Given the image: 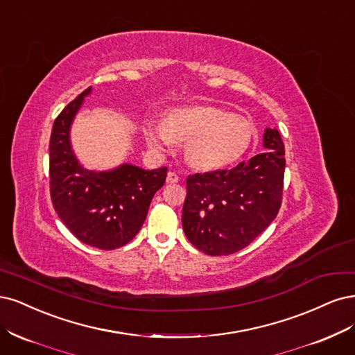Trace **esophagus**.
Wrapping results in <instances>:
<instances>
[{
    "mask_svg": "<svg viewBox=\"0 0 355 355\" xmlns=\"http://www.w3.org/2000/svg\"><path fill=\"white\" fill-rule=\"evenodd\" d=\"M178 181H180V177L175 173H173V171H171V173H168L166 182H169V184H174V182H178Z\"/></svg>",
    "mask_w": 355,
    "mask_h": 355,
    "instance_id": "esophagus-1",
    "label": "esophagus"
}]
</instances>
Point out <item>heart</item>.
Instances as JSON below:
<instances>
[{"label": "heart", "instance_id": "obj_1", "mask_svg": "<svg viewBox=\"0 0 355 355\" xmlns=\"http://www.w3.org/2000/svg\"><path fill=\"white\" fill-rule=\"evenodd\" d=\"M148 147L168 152L175 143L186 144V161L200 171H215L242 157L254 140V123L246 116L214 106L169 110L164 122L146 121Z\"/></svg>", "mask_w": 355, "mask_h": 355}]
</instances>
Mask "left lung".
<instances>
[{
    "instance_id": "8db88e82",
    "label": "left lung",
    "mask_w": 355,
    "mask_h": 355,
    "mask_svg": "<svg viewBox=\"0 0 355 355\" xmlns=\"http://www.w3.org/2000/svg\"><path fill=\"white\" fill-rule=\"evenodd\" d=\"M264 153L232 169L187 177L182 230L193 246L211 257L246 248L276 218L282 205L284 144L266 128Z\"/></svg>"
}]
</instances>
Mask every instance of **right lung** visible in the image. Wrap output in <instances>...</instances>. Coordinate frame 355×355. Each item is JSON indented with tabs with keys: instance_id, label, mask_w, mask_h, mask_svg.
<instances>
[{
	"instance_id": "obj_1",
	"label": "right lung",
	"mask_w": 355,
	"mask_h": 355,
	"mask_svg": "<svg viewBox=\"0 0 355 355\" xmlns=\"http://www.w3.org/2000/svg\"><path fill=\"white\" fill-rule=\"evenodd\" d=\"M91 87L55 118L50 137V193L53 207L71 233L98 249H116L135 237L155 193L164 186L166 166L147 171L122 164L109 171L87 169L71 144V127Z\"/></svg>"
}]
</instances>
